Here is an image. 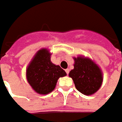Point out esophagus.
<instances>
[{
	"label": "esophagus",
	"instance_id": "34e87169",
	"mask_svg": "<svg viewBox=\"0 0 122 122\" xmlns=\"http://www.w3.org/2000/svg\"><path fill=\"white\" fill-rule=\"evenodd\" d=\"M65 71H66V74L68 75V74H69V72H70V70H69V69H66V70H65Z\"/></svg>",
	"mask_w": 122,
	"mask_h": 122
}]
</instances>
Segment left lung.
I'll return each mask as SVG.
<instances>
[{
  "instance_id": "left-lung-1",
  "label": "left lung",
  "mask_w": 122,
  "mask_h": 122,
  "mask_svg": "<svg viewBox=\"0 0 122 122\" xmlns=\"http://www.w3.org/2000/svg\"><path fill=\"white\" fill-rule=\"evenodd\" d=\"M74 69L69 76L72 79L76 88L85 95H91L100 88L103 81L101 69L89 58L79 56L74 57Z\"/></svg>"
}]
</instances>
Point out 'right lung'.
<instances>
[{"instance_id": "right-lung-1", "label": "right lung", "mask_w": 122, "mask_h": 122, "mask_svg": "<svg viewBox=\"0 0 122 122\" xmlns=\"http://www.w3.org/2000/svg\"><path fill=\"white\" fill-rule=\"evenodd\" d=\"M49 50H39L26 70L27 80L33 90L41 95H47L55 88L59 77L66 76V72L50 61Z\"/></svg>"}]
</instances>
